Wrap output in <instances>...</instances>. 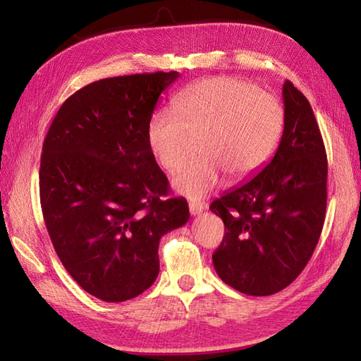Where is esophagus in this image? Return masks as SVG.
I'll return each mask as SVG.
<instances>
[{
    "mask_svg": "<svg viewBox=\"0 0 361 361\" xmlns=\"http://www.w3.org/2000/svg\"><path fill=\"white\" fill-rule=\"evenodd\" d=\"M203 209L204 206L202 202H189V212L192 214V216H200Z\"/></svg>",
    "mask_w": 361,
    "mask_h": 361,
    "instance_id": "34e87169",
    "label": "esophagus"
}]
</instances>
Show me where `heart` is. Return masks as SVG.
I'll return each instance as SVG.
<instances>
[{
  "mask_svg": "<svg viewBox=\"0 0 361 361\" xmlns=\"http://www.w3.org/2000/svg\"><path fill=\"white\" fill-rule=\"evenodd\" d=\"M283 132L278 97L243 79L212 78L181 91L175 110L159 109L147 124V145L166 171L178 167L198 140L200 157L180 167L175 190L203 198L217 189L224 173L243 181L274 155Z\"/></svg>",
  "mask_w": 361,
  "mask_h": 361,
  "instance_id": "heart-1",
  "label": "heart"
}]
</instances>
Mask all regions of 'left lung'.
I'll use <instances>...</instances> for the list:
<instances>
[{
    "instance_id": "left-lung-1",
    "label": "left lung",
    "mask_w": 361,
    "mask_h": 361,
    "mask_svg": "<svg viewBox=\"0 0 361 361\" xmlns=\"http://www.w3.org/2000/svg\"><path fill=\"white\" fill-rule=\"evenodd\" d=\"M282 99L283 132L270 163L209 206L226 231L212 255L214 268L229 287L250 296L290 286L324 225L327 157L315 114L290 80Z\"/></svg>"
}]
</instances>
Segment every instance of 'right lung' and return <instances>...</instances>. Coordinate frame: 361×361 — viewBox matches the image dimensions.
I'll return each mask as SVG.
<instances>
[{"label":"right lung","mask_w":361,"mask_h":361,"mask_svg":"<svg viewBox=\"0 0 361 361\" xmlns=\"http://www.w3.org/2000/svg\"><path fill=\"white\" fill-rule=\"evenodd\" d=\"M180 73L90 83L60 106L40 163L43 219L66 271L102 301L122 302L159 273V239L189 220L185 198H161L169 181L147 145L161 93Z\"/></svg>","instance_id":"right-lung-1"}]
</instances>
